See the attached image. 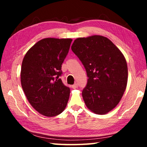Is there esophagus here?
<instances>
[{"label":"esophagus","instance_id":"1","mask_svg":"<svg viewBox=\"0 0 147 147\" xmlns=\"http://www.w3.org/2000/svg\"><path fill=\"white\" fill-rule=\"evenodd\" d=\"M78 84H74V85H73L71 87H72V88H73V89H76V88H78Z\"/></svg>","mask_w":147,"mask_h":147}]
</instances>
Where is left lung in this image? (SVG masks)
Masks as SVG:
<instances>
[{"mask_svg": "<svg viewBox=\"0 0 147 147\" xmlns=\"http://www.w3.org/2000/svg\"><path fill=\"white\" fill-rule=\"evenodd\" d=\"M71 49L88 77L82 91L86 106L99 115L109 112L117 105L127 85L128 67L123 54L101 36L76 39Z\"/></svg>", "mask_w": 147, "mask_h": 147, "instance_id": "left-lung-1", "label": "left lung"}]
</instances>
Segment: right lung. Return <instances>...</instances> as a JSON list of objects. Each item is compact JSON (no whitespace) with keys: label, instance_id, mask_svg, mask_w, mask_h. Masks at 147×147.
<instances>
[{"label":"right lung","instance_id":"right-lung-1","mask_svg":"<svg viewBox=\"0 0 147 147\" xmlns=\"http://www.w3.org/2000/svg\"><path fill=\"white\" fill-rule=\"evenodd\" d=\"M71 39L45 38L30 49L21 66V82L33 108L47 117L58 115L68 102L70 89L59 76Z\"/></svg>","mask_w":147,"mask_h":147}]
</instances>
